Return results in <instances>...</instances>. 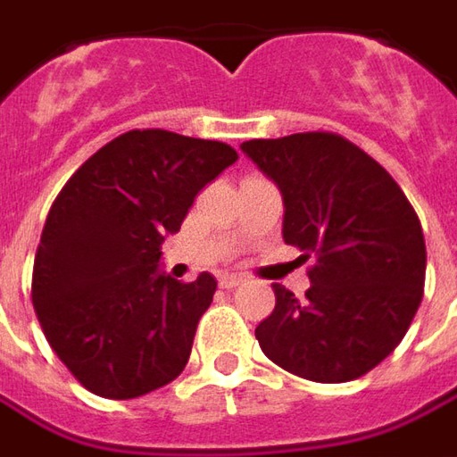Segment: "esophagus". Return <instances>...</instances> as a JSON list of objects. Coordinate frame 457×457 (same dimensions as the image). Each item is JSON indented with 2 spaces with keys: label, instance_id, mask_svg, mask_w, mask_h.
Returning <instances> with one entry per match:
<instances>
[{
  "label": "esophagus",
  "instance_id": "1",
  "mask_svg": "<svg viewBox=\"0 0 457 457\" xmlns=\"http://www.w3.org/2000/svg\"><path fill=\"white\" fill-rule=\"evenodd\" d=\"M240 282H242V278H237V275H222V278H220V287L232 290V287H237Z\"/></svg>",
  "mask_w": 457,
  "mask_h": 457
}]
</instances>
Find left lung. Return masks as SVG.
Wrapping results in <instances>:
<instances>
[{
  "instance_id": "obj_1",
  "label": "left lung",
  "mask_w": 457,
  "mask_h": 457,
  "mask_svg": "<svg viewBox=\"0 0 457 457\" xmlns=\"http://www.w3.org/2000/svg\"><path fill=\"white\" fill-rule=\"evenodd\" d=\"M240 150L282 195V240L312 254L310 290L282 285L254 337L275 365L315 383H347L408 333L425 285L420 220L370 154L333 132L250 139Z\"/></svg>"
}]
</instances>
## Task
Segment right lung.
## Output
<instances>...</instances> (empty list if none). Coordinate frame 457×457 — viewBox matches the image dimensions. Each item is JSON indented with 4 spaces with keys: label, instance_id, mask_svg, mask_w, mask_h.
<instances>
[{
    "label": "right lung",
    "instance_id": "1",
    "mask_svg": "<svg viewBox=\"0 0 457 457\" xmlns=\"http://www.w3.org/2000/svg\"><path fill=\"white\" fill-rule=\"evenodd\" d=\"M237 152L167 129H132L64 185L37 247L32 303L57 358L89 393L129 400L187 365L217 280L162 270L164 237Z\"/></svg>",
    "mask_w": 457,
    "mask_h": 457
}]
</instances>
